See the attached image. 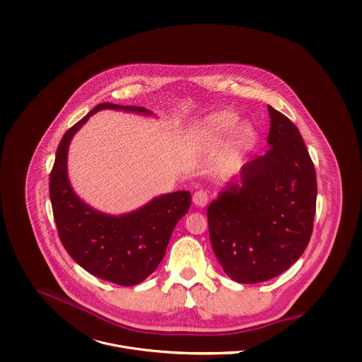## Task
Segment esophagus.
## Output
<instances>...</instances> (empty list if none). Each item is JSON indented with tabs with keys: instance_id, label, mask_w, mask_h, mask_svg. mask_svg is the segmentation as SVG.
Here are the masks:
<instances>
[{
	"instance_id": "1",
	"label": "esophagus",
	"mask_w": 362,
	"mask_h": 362,
	"mask_svg": "<svg viewBox=\"0 0 362 362\" xmlns=\"http://www.w3.org/2000/svg\"><path fill=\"white\" fill-rule=\"evenodd\" d=\"M192 201H194V204L197 206L205 207L207 205V202H209V194H207L205 189H199V191H197L194 194Z\"/></svg>"
}]
</instances>
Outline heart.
<instances>
[{
  "label": "heart",
  "instance_id": "obj_1",
  "mask_svg": "<svg viewBox=\"0 0 362 362\" xmlns=\"http://www.w3.org/2000/svg\"><path fill=\"white\" fill-rule=\"evenodd\" d=\"M240 117L233 111H218L206 117L198 128V136L209 142H221L238 124ZM257 141V131L251 124H241L234 131L233 146L240 151H248Z\"/></svg>",
  "mask_w": 362,
  "mask_h": 362
}]
</instances>
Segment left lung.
Returning a JSON list of instances; mask_svg holds the SVG:
<instances>
[{
  "instance_id": "8db88e82",
  "label": "left lung",
  "mask_w": 362,
  "mask_h": 362,
  "mask_svg": "<svg viewBox=\"0 0 362 362\" xmlns=\"http://www.w3.org/2000/svg\"><path fill=\"white\" fill-rule=\"evenodd\" d=\"M270 149L243 165L207 207L210 243L226 274L254 284L281 274L305 251L316 211V174L298 128L267 105Z\"/></svg>"
}]
</instances>
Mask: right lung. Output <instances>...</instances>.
Instances as JSON below:
<instances>
[{
    "label": "right lung",
    "mask_w": 362,
    "mask_h": 362,
    "mask_svg": "<svg viewBox=\"0 0 362 362\" xmlns=\"http://www.w3.org/2000/svg\"><path fill=\"white\" fill-rule=\"evenodd\" d=\"M105 108L152 114L144 107L102 103L65 132L50 173L52 214L64 248L79 266L118 286H135L164 258L175 224L191 206V194H165L121 216L104 214L79 199L66 175L68 146L89 117Z\"/></svg>",
    "instance_id": "right-lung-1"
}]
</instances>
